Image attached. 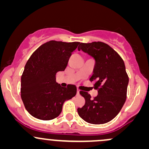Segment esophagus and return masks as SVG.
<instances>
[{
    "instance_id": "obj_1",
    "label": "esophagus",
    "mask_w": 149,
    "mask_h": 149,
    "mask_svg": "<svg viewBox=\"0 0 149 149\" xmlns=\"http://www.w3.org/2000/svg\"><path fill=\"white\" fill-rule=\"evenodd\" d=\"M80 95V91L79 90H77V95Z\"/></svg>"
}]
</instances>
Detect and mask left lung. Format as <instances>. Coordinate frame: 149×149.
<instances>
[{"instance_id":"left-lung-1","label":"left lung","mask_w":149,"mask_h":149,"mask_svg":"<svg viewBox=\"0 0 149 149\" xmlns=\"http://www.w3.org/2000/svg\"><path fill=\"white\" fill-rule=\"evenodd\" d=\"M78 49L95 60L90 81H94V88L98 93L92 99L87 92L80 91L86 102L81 108H78V113L90 124L107 123L119 114L127 98L129 77L125 62L117 52L102 42L81 43Z\"/></svg>"}]
</instances>
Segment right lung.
<instances>
[{
	"instance_id": "obj_1",
	"label": "right lung",
	"mask_w": 149,
	"mask_h": 149,
	"mask_svg": "<svg viewBox=\"0 0 149 149\" xmlns=\"http://www.w3.org/2000/svg\"><path fill=\"white\" fill-rule=\"evenodd\" d=\"M80 42L49 41L30 56L21 77V98L27 112L35 118L51 120L61 114L67 100L76 94L75 85L63 88L56 82L57 72L64 71Z\"/></svg>"
}]
</instances>
